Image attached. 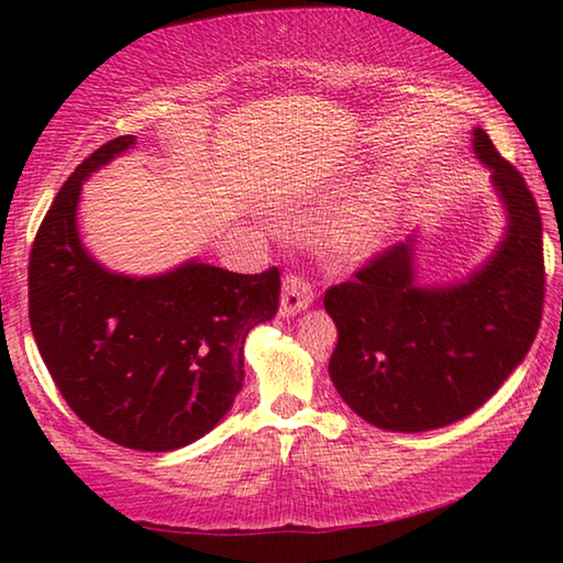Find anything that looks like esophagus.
<instances>
[{"mask_svg":"<svg viewBox=\"0 0 563 563\" xmlns=\"http://www.w3.org/2000/svg\"><path fill=\"white\" fill-rule=\"evenodd\" d=\"M312 302V288L302 275H285L283 278V298H280V316L290 318L298 316L300 310L308 308Z\"/></svg>","mask_w":563,"mask_h":563,"instance_id":"34e87169","label":"esophagus"}]
</instances>
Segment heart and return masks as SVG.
Returning a JSON list of instances; mask_svg holds the SVG:
<instances>
[{
    "instance_id": "b5f03b06",
    "label": "heart",
    "mask_w": 563,
    "mask_h": 563,
    "mask_svg": "<svg viewBox=\"0 0 563 563\" xmlns=\"http://www.w3.org/2000/svg\"><path fill=\"white\" fill-rule=\"evenodd\" d=\"M379 231V218L373 213H362L357 216L355 221H350L342 231V238L350 247H365L373 243V238Z\"/></svg>"
}]
</instances>
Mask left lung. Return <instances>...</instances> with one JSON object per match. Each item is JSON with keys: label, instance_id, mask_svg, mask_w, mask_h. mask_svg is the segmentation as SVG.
Wrapping results in <instances>:
<instances>
[{"label": "left lung", "instance_id": "8db88e82", "mask_svg": "<svg viewBox=\"0 0 563 563\" xmlns=\"http://www.w3.org/2000/svg\"><path fill=\"white\" fill-rule=\"evenodd\" d=\"M474 151L509 213L487 265L464 283L419 288L407 241L373 255L322 300L338 325L332 383L379 430L424 432L472 415L539 332L547 290L539 206L482 129H474Z\"/></svg>", "mask_w": 563, "mask_h": 563}]
</instances>
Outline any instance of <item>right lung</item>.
I'll list each match as a JSON object with an SVG mask.
<instances>
[{"label":"right lung","instance_id":"obj_1","mask_svg":"<svg viewBox=\"0 0 563 563\" xmlns=\"http://www.w3.org/2000/svg\"><path fill=\"white\" fill-rule=\"evenodd\" d=\"M136 144L119 136L66 178L30 253V322L71 412L129 450L170 452L221 422L243 387L245 335L275 318L280 273L190 261L156 278L109 273L84 251V178Z\"/></svg>","mask_w":563,"mask_h":563}]
</instances>
